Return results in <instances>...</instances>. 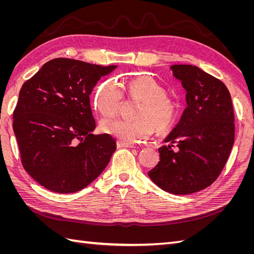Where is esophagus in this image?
Masks as SVG:
<instances>
[{
	"instance_id": "esophagus-1",
	"label": "esophagus",
	"mask_w": 254,
	"mask_h": 254,
	"mask_svg": "<svg viewBox=\"0 0 254 254\" xmlns=\"http://www.w3.org/2000/svg\"><path fill=\"white\" fill-rule=\"evenodd\" d=\"M118 147H129V148H132V147H134V144L123 142V141H118Z\"/></svg>"
}]
</instances>
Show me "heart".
Masks as SVG:
<instances>
[{
	"mask_svg": "<svg viewBox=\"0 0 254 254\" xmlns=\"http://www.w3.org/2000/svg\"><path fill=\"white\" fill-rule=\"evenodd\" d=\"M130 97L142 101L134 121L109 119L101 123L103 132L118 137L123 142H139L147 139L153 132L170 129L178 117V104L166 95L165 88L150 76H140L121 86L115 81L104 82L96 91L94 105L105 118H111L120 111L124 92Z\"/></svg>",
	"mask_w": 254,
	"mask_h": 254,
	"instance_id": "b5f03b06",
	"label": "heart"
}]
</instances>
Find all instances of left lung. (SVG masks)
Segmentation results:
<instances>
[{
    "instance_id": "obj_1",
    "label": "left lung",
    "mask_w": 254,
    "mask_h": 254,
    "mask_svg": "<svg viewBox=\"0 0 254 254\" xmlns=\"http://www.w3.org/2000/svg\"><path fill=\"white\" fill-rule=\"evenodd\" d=\"M171 70L187 91L188 106L148 176L168 193L188 195L211 186L226 165L234 143L233 105L225 83L198 66Z\"/></svg>"
}]
</instances>
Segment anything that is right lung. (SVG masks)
I'll return each mask as SVG.
<instances>
[{"instance_id":"obj_1","label":"right lung","mask_w":254,"mask_h":254,"mask_svg":"<svg viewBox=\"0 0 254 254\" xmlns=\"http://www.w3.org/2000/svg\"><path fill=\"white\" fill-rule=\"evenodd\" d=\"M115 67L55 58L23 83L13 132L23 167L45 189L75 193L108 165L117 142L107 133H92L96 125L90 94Z\"/></svg>"}]
</instances>
